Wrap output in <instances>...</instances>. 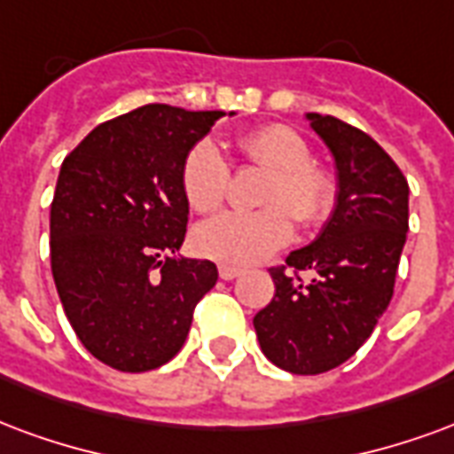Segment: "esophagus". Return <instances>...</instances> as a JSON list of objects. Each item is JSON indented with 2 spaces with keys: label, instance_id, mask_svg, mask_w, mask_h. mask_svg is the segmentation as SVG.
Listing matches in <instances>:
<instances>
[{
  "label": "esophagus",
  "instance_id": "esophagus-1",
  "mask_svg": "<svg viewBox=\"0 0 454 454\" xmlns=\"http://www.w3.org/2000/svg\"><path fill=\"white\" fill-rule=\"evenodd\" d=\"M240 274H243V270H238V267H228V264H221V267H218V277L226 278V281L240 277Z\"/></svg>",
  "mask_w": 454,
  "mask_h": 454
}]
</instances>
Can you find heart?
<instances>
[{"mask_svg":"<svg viewBox=\"0 0 454 454\" xmlns=\"http://www.w3.org/2000/svg\"><path fill=\"white\" fill-rule=\"evenodd\" d=\"M247 166L267 170L257 211H226L197 226L194 250L228 267L262 262L288 243L294 222L305 231L322 228L337 211L339 180L312 160L310 144L286 124H264L238 139ZM180 184L187 204L200 214L216 211L228 194L231 168L216 144L201 139L184 153Z\"/></svg>","mask_w":454,"mask_h":454,"instance_id":"1","label":"heart"}]
</instances>
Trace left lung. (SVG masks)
<instances>
[{"instance_id": "left-lung-1", "label": "left lung", "mask_w": 454, "mask_h": 454, "mask_svg": "<svg viewBox=\"0 0 454 454\" xmlns=\"http://www.w3.org/2000/svg\"><path fill=\"white\" fill-rule=\"evenodd\" d=\"M308 120L337 160V211L315 243L271 267L274 298L253 320L264 356L295 375L337 368L371 337L409 231V184L387 151L339 117Z\"/></svg>"}]
</instances>
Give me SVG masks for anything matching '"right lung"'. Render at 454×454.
Instances as JSON below:
<instances>
[{
    "label": "right lung",
    "instance_id": "1",
    "mask_svg": "<svg viewBox=\"0 0 454 454\" xmlns=\"http://www.w3.org/2000/svg\"><path fill=\"white\" fill-rule=\"evenodd\" d=\"M223 115L142 106L98 124L59 168L50 207L57 294L86 351L115 371L168 364L216 284L214 262L176 250L190 214L180 166Z\"/></svg>",
    "mask_w": 454,
    "mask_h": 454
}]
</instances>
